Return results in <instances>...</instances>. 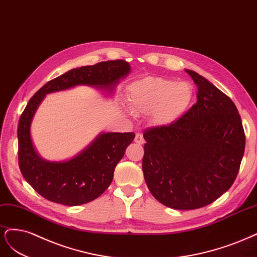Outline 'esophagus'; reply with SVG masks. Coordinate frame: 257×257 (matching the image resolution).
Returning a JSON list of instances; mask_svg holds the SVG:
<instances>
[{"mask_svg":"<svg viewBox=\"0 0 257 257\" xmlns=\"http://www.w3.org/2000/svg\"><path fill=\"white\" fill-rule=\"evenodd\" d=\"M135 142L138 143V144H144V138H143V135L141 134V132H138V134H136V138H135Z\"/></svg>","mask_w":257,"mask_h":257,"instance_id":"obj_1","label":"esophagus"}]
</instances>
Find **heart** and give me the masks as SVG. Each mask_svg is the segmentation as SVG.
<instances>
[{
    "label": "heart",
    "mask_w": 257,
    "mask_h": 257,
    "mask_svg": "<svg viewBox=\"0 0 257 257\" xmlns=\"http://www.w3.org/2000/svg\"><path fill=\"white\" fill-rule=\"evenodd\" d=\"M194 97L193 86L186 81L175 82L160 77H146L128 88L131 110L140 114H152L159 126L177 121L189 109Z\"/></svg>",
    "instance_id": "heart-1"
}]
</instances>
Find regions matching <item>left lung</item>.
I'll return each mask as SVG.
<instances>
[{
  "label": "left lung",
  "instance_id": "8db88e82",
  "mask_svg": "<svg viewBox=\"0 0 257 257\" xmlns=\"http://www.w3.org/2000/svg\"><path fill=\"white\" fill-rule=\"evenodd\" d=\"M186 72L197 86V101L172 125L145 131L142 161L154 197L179 210L201 208L225 193L245 146L235 103L197 72Z\"/></svg>",
  "mask_w": 257,
  "mask_h": 257
}]
</instances>
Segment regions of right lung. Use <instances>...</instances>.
Returning <instances> with one entry per match:
<instances>
[{"instance_id":"add662e5","label":"right lung","mask_w":257,"mask_h":257,"mask_svg":"<svg viewBox=\"0 0 257 257\" xmlns=\"http://www.w3.org/2000/svg\"><path fill=\"white\" fill-rule=\"evenodd\" d=\"M131 71L128 62L117 60L74 68L49 81L33 96L18 123V158L23 177L47 200L78 206L100 196L113 179L116 164L135 139L134 132H101L72 158L49 161L40 157L31 138V123L46 95L78 85L93 86L107 94Z\"/></svg>"}]
</instances>
